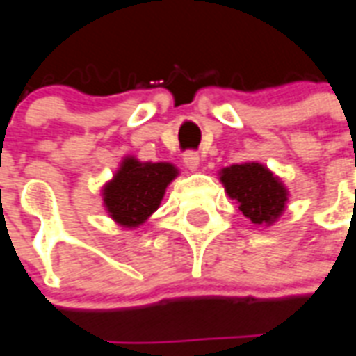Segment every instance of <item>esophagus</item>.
Wrapping results in <instances>:
<instances>
[{
	"label": "esophagus",
	"instance_id": "1",
	"mask_svg": "<svg viewBox=\"0 0 356 356\" xmlns=\"http://www.w3.org/2000/svg\"><path fill=\"white\" fill-rule=\"evenodd\" d=\"M183 162L188 170H197V166H200V155L195 151H184Z\"/></svg>",
	"mask_w": 356,
	"mask_h": 356
}]
</instances>
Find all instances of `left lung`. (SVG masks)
Segmentation results:
<instances>
[{
    "label": "left lung",
    "mask_w": 356,
    "mask_h": 356,
    "mask_svg": "<svg viewBox=\"0 0 356 356\" xmlns=\"http://www.w3.org/2000/svg\"><path fill=\"white\" fill-rule=\"evenodd\" d=\"M222 183L245 218L270 225L281 216L288 194L284 184L259 162L233 164L222 170Z\"/></svg>",
    "instance_id": "1"
}]
</instances>
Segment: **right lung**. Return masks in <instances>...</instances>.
Listing matches in <instances>:
<instances>
[{"instance_id": "right-lung-1", "label": "right lung", "mask_w": 356, "mask_h": 356, "mask_svg": "<svg viewBox=\"0 0 356 356\" xmlns=\"http://www.w3.org/2000/svg\"><path fill=\"white\" fill-rule=\"evenodd\" d=\"M177 175L168 162H138L127 156L111 183L103 188V201L114 222L138 227L159 209L166 186Z\"/></svg>"}]
</instances>
